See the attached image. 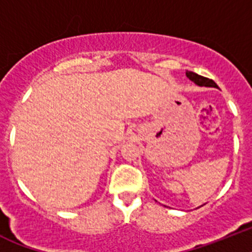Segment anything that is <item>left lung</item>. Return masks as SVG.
<instances>
[{
	"instance_id": "8db88e82",
	"label": "left lung",
	"mask_w": 252,
	"mask_h": 252,
	"mask_svg": "<svg viewBox=\"0 0 252 252\" xmlns=\"http://www.w3.org/2000/svg\"><path fill=\"white\" fill-rule=\"evenodd\" d=\"M187 76L190 78V80L194 81V82H195L196 85H199V86L218 87L217 84H216V82H214L213 80H211V78H207V77H203V76H200V74L194 73V72L188 71L187 72Z\"/></svg>"
}]
</instances>
